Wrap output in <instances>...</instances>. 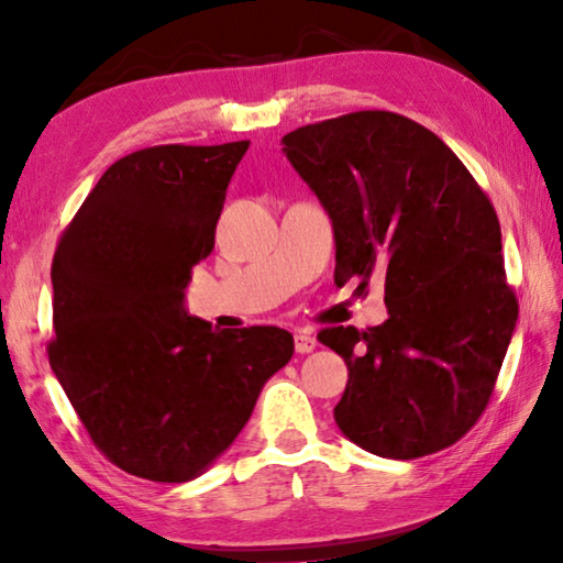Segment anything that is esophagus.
<instances>
[{"label":"esophagus","mask_w":563,"mask_h":563,"mask_svg":"<svg viewBox=\"0 0 563 563\" xmlns=\"http://www.w3.org/2000/svg\"><path fill=\"white\" fill-rule=\"evenodd\" d=\"M318 347V338L312 335V332H298L295 335V352H300V355H308Z\"/></svg>","instance_id":"obj_1"}]
</instances>
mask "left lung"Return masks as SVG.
<instances>
[{
    "mask_svg": "<svg viewBox=\"0 0 563 563\" xmlns=\"http://www.w3.org/2000/svg\"><path fill=\"white\" fill-rule=\"evenodd\" d=\"M332 221L335 283L385 278L383 325L325 328L345 360L335 422L387 460L434 454L489 405L519 302L487 194L430 129L393 111H352L283 136Z\"/></svg>",
    "mask_w": 563,
    "mask_h": 563,
    "instance_id": "obj_1",
    "label": "left lung"
}]
</instances>
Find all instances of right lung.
I'll return each mask as SVG.
<instances>
[{"mask_svg": "<svg viewBox=\"0 0 563 563\" xmlns=\"http://www.w3.org/2000/svg\"><path fill=\"white\" fill-rule=\"evenodd\" d=\"M247 146L133 151L56 243L49 365L97 450L141 479L180 484L211 466L292 357L288 330H213L184 312Z\"/></svg>", "mask_w": 563, "mask_h": 563, "instance_id": "right-lung-1", "label": "right lung"}]
</instances>
